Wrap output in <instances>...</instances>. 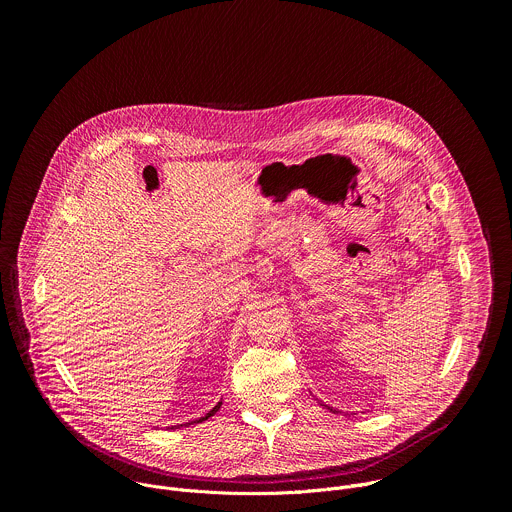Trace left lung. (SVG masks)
<instances>
[{
	"instance_id": "1",
	"label": "left lung",
	"mask_w": 512,
	"mask_h": 512,
	"mask_svg": "<svg viewBox=\"0 0 512 512\" xmlns=\"http://www.w3.org/2000/svg\"><path fill=\"white\" fill-rule=\"evenodd\" d=\"M324 407H326V405H324ZM326 409H330L332 413H338V411H336V409H332V407H326Z\"/></svg>"
}]
</instances>
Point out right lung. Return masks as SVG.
<instances>
[{"instance_id": "add662e5", "label": "right lung", "mask_w": 512, "mask_h": 512, "mask_svg": "<svg viewBox=\"0 0 512 512\" xmlns=\"http://www.w3.org/2000/svg\"><path fill=\"white\" fill-rule=\"evenodd\" d=\"M221 405H223V401H218V403H216V405H214V407H212V409H210V411H208L204 417H200V419H194L192 423H200V421H206L208 417H212V415H214L218 409H221ZM184 425H190V423H184ZM174 427L178 429V427H182V425H172V429H174Z\"/></svg>"}]
</instances>
